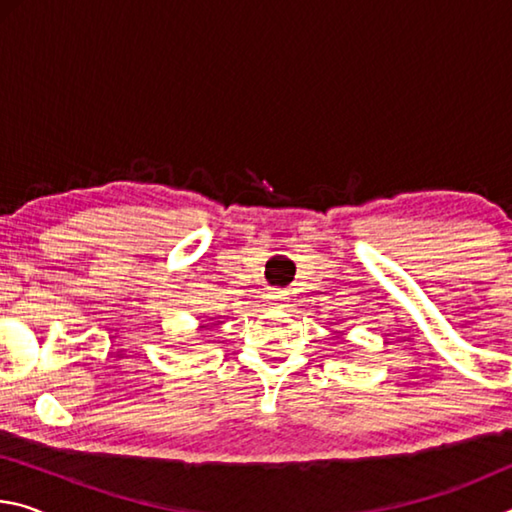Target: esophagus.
<instances>
[{
	"instance_id": "obj_1",
	"label": "esophagus",
	"mask_w": 512,
	"mask_h": 512,
	"mask_svg": "<svg viewBox=\"0 0 512 512\" xmlns=\"http://www.w3.org/2000/svg\"><path fill=\"white\" fill-rule=\"evenodd\" d=\"M268 300L273 302V305H280V307H284L289 302V296H287V291H273L271 296H268Z\"/></svg>"
}]
</instances>
